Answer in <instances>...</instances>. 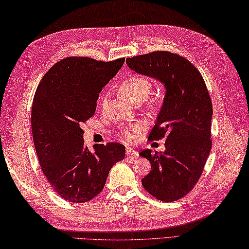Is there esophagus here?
Instances as JSON below:
<instances>
[{
	"instance_id": "obj_1",
	"label": "esophagus",
	"mask_w": 249,
	"mask_h": 249,
	"mask_svg": "<svg viewBox=\"0 0 249 249\" xmlns=\"http://www.w3.org/2000/svg\"><path fill=\"white\" fill-rule=\"evenodd\" d=\"M138 152L133 149H126V156L128 157H133V159H136L138 157Z\"/></svg>"
}]
</instances>
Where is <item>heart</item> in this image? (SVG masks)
I'll return each mask as SVG.
<instances>
[{
  "mask_svg": "<svg viewBox=\"0 0 249 249\" xmlns=\"http://www.w3.org/2000/svg\"><path fill=\"white\" fill-rule=\"evenodd\" d=\"M151 83L150 79L143 76H131L126 78L124 82H121L119 86V90L123 96L128 98L133 104H136L138 101H143L147 98L150 94ZM104 102V99H102ZM142 130V124H134L121 131V136H123L125 141L131 142L135 139L139 133Z\"/></svg>",
  "mask_w": 249,
  "mask_h": 249,
  "instance_id": "obj_1",
  "label": "heart"
}]
</instances>
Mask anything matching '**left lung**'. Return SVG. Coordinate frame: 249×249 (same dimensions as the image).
<instances>
[{
	"instance_id": "8db88e82",
	"label": "left lung",
	"mask_w": 249,
	"mask_h": 249,
	"mask_svg": "<svg viewBox=\"0 0 249 249\" xmlns=\"http://www.w3.org/2000/svg\"><path fill=\"white\" fill-rule=\"evenodd\" d=\"M125 63L165 87L149 141L166 136V150L139 153L151 163L142 184L160 201H178L197 183L211 150L212 104L207 88L196 66L172 53L153 52L128 58Z\"/></svg>"
}]
</instances>
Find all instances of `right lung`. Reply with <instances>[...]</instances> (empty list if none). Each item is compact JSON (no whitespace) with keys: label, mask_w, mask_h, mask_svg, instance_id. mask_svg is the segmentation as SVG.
Segmentation results:
<instances>
[{"label":"right lung","mask_w":249,"mask_h":249,"mask_svg":"<svg viewBox=\"0 0 249 249\" xmlns=\"http://www.w3.org/2000/svg\"><path fill=\"white\" fill-rule=\"evenodd\" d=\"M124 58L111 62L69 57L42 78L32 108L33 138L40 166L58 195L71 203L89 202L104 189L111 168L124 160V144H84L81 124L93 116L99 93Z\"/></svg>","instance_id":"1"}]
</instances>
